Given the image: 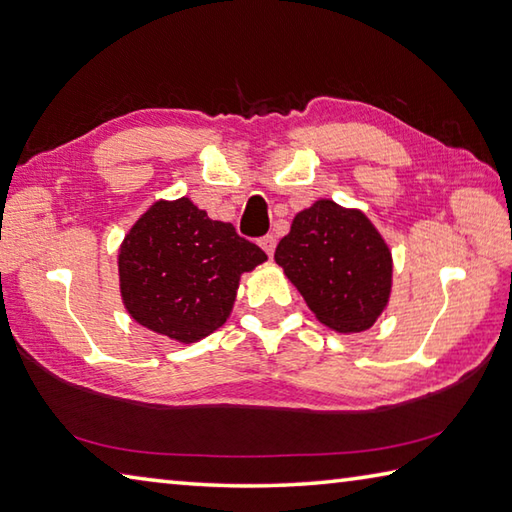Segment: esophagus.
Returning <instances> with one entry per match:
<instances>
[{
	"mask_svg": "<svg viewBox=\"0 0 512 512\" xmlns=\"http://www.w3.org/2000/svg\"><path fill=\"white\" fill-rule=\"evenodd\" d=\"M258 245L263 247V252H265L267 256H272V254H274V249H276V236L267 234V236H263V238L258 240Z\"/></svg>",
	"mask_w": 512,
	"mask_h": 512,
	"instance_id": "34e87169",
	"label": "esophagus"
}]
</instances>
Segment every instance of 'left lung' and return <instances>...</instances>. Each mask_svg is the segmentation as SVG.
<instances>
[{
	"mask_svg": "<svg viewBox=\"0 0 512 512\" xmlns=\"http://www.w3.org/2000/svg\"><path fill=\"white\" fill-rule=\"evenodd\" d=\"M274 258L318 321L339 334L370 330L390 303L392 252L356 207L321 198L298 211Z\"/></svg>",
	"mask_w": 512,
	"mask_h": 512,
	"instance_id": "1",
	"label": "left lung"
}]
</instances>
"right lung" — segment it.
Wrapping results in <instances>:
<instances>
[{
	"label": "right lung",
	"instance_id": "right-lung-1",
	"mask_svg": "<svg viewBox=\"0 0 512 512\" xmlns=\"http://www.w3.org/2000/svg\"><path fill=\"white\" fill-rule=\"evenodd\" d=\"M265 260L263 249L231 223L211 220L191 198L156 200L120 245L124 310L151 332L196 343L225 325L240 276Z\"/></svg>",
	"mask_w": 512,
	"mask_h": 512
}]
</instances>
